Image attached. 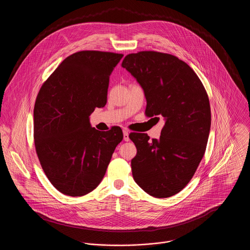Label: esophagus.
<instances>
[{"instance_id":"esophagus-1","label":"esophagus","mask_w":250,"mask_h":250,"mask_svg":"<svg viewBox=\"0 0 250 250\" xmlns=\"http://www.w3.org/2000/svg\"><path fill=\"white\" fill-rule=\"evenodd\" d=\"M123 139L125 142H129L130 139H129V132L127 130H123Z\"/></svg>"}]
</instances>
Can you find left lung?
<instances>
[{
    "mask_svg": "<svg viewBox=\"0 0 250 250\" xmlns=\"http://www.w3.org/2000/svg\"><path fill=\"white\" fill-rule=\"evenodd\" d=\"M121 65L143 87L145 114L165 119L159 140L129 135L137 147L133 177L148 194L170 197L188 185L204 156L211 128L207 92L195 72L169 54H129Z\"/></svg>",
    "mask_w": 250,
    "mask_h": 250,
    "instance_id": "1",
    "label": "left lung"
}]
</instances>
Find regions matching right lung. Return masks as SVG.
Returning a JSON list of instances; mask_svg holds the SVG:
<instances>
[{
	"label": "right lung",
	"instance_id": "right-lung-1",
	"mask_svg": "<svg viewBox=\"0 0 250 250\" xmlns=\"http://www.w3.org/2000/svg\"><path fill=\"white\" fill-rule=\"evenodd\" d=\"M122 54L81 51L67 57L42 84L34 108L36 154L51 184L83 196L104 177L123 140L120 127L101 132L89 115L107 103L109 76Z\"/></svg>",
	"mask_w": 250,
	"mask_h": 250
}]
</instances>
